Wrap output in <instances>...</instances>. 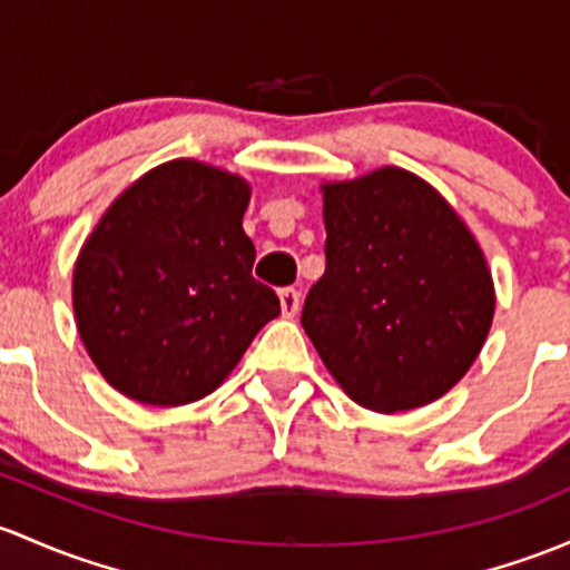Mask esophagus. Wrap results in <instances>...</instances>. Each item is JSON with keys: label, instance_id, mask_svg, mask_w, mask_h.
<instances>
[{"label": "esophagus", "instance_id": "34e87169", "mask_svg": "<svg viewBox=\"0 0 570 570\" xmlns=\"http://www.w3.org/2000/svg\"><path fill=\"white\" fill-rule=\"evenodd\" d=\"M278 297L284 316H295L297 311H301V292H297L295 286H284V289L278 292Z\"/></svg>", "mask_w": 570, "mask_h": 570}]
</instances>
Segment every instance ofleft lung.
Instances as JSON below:
<instances>
[{"label": "left lung", "mask_w": 570, "mask_h": 570, "mask_svg": "<svg viewBox=\"0 0 570 570\" xmlns=\"http://www.w3.org/2000/svg\"><path fill=\"white\" fill-rule=\"evenodd\" d=\"M325 275L303 327L357 404L404 412L451 391L487 341L494 286L451 205L404 169L325 185Z\"/></svg>", "instance_id": "1"}]
</instances>
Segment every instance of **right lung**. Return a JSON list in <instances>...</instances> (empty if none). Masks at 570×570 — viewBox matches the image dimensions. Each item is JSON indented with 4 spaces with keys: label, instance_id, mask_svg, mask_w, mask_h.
Here are the masks:
<instances>
[{
    "label": "right lung",
    "instance_id": "add662e5",
    "mask_svg": "<svg viewBox=\"0 0 570 570\" xmlns=\"http://www.w3.org/2000/svg\"><path fill=\"white\" fill-rule=\"evenodd\" d=\"M248 185L171 160L130 185L83 243L73 308L100 374L128 399L177 406L213 393L281 314L250 275Z\"/></svg>",
    "mask_w": 570,
    "mask_h": 570
}]
</instances>
